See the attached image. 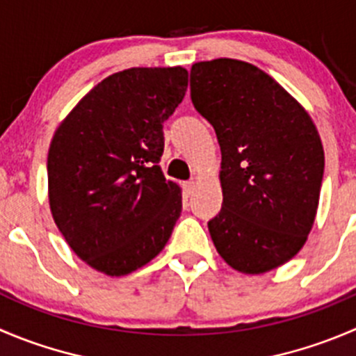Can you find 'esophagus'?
Returning a JSON list of instances; mask_svg holds the SVG:
<instances>
[{"label":"esophagus","instance_id":"34e87169","mask_svg":"<svg viewBox=\"0 0 356 356\" xmlns=\"http://www.w3.org/2000/svg\"><path fill=\"white\" fill-rule=\"evenodd\" d=\"M182 188H184L186 195H193V191H195L196 184L193 181H188V182H184V184H182Z\"/></svg>","mask_w":356,"mask_h":356}]
</instances>
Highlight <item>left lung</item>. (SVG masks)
I'll list each match as a JSON object with an SVG mask.
<instances>
[{
    "mask_svg": "<svg viewBox=\"0 0 356 356\" xmlns=\"http://www.w3.org/2000/svg\"><path fill=\"white\" fill-rule=\"evenodd\" d=\"M191 101L222 154V209L209 220L217 252L247 275L285 264L318 209L325 156L315 123L270 74L236 58L193 64Z\"/></svg>",
    "mask_w": 356,
    "mask_h": 356,
    "instance_id": "1",
    "label": "left lung"
}]
</instances>
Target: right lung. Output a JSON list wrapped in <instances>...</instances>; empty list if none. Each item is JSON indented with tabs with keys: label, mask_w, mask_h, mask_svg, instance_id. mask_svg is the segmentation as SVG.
<instances>
[{
	"label": "right lung",
	"mask_w": 356,
	"mask_h": 356,
	"mask_svg": "<svg viewBox=\"0 0 356 356\" xmlns=\"http://www.w3.org/2000/svg\"><path fill=\"white\" fill-rule=\"evenodd\" d=\"M188 71L132 67L94 86L55 130L48 200L55 224L94 270L123 277L156 257L182 210L161 172L163 122L182 102Z\"/></svg>",
	"instance_id": "add662e5"
}]
</instances>
